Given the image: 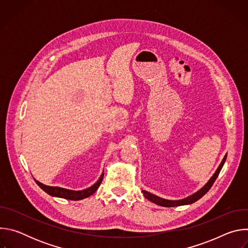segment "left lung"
Here are the masks:
<instances>
[{
	"mask_svg": "<svg viewBox=\"0 0 248 248\" xmlns=\"http://www.w3.org/2000/svg\"><path fill=\"white\" fill-rule=\"evenodd\" d=\"M226 159H227V155L224 157L222 163L220 164L219 168L217 169V170L215 171V173L213 174V176L209 180V182L201 188L199 189L197 192H195L194 194L185 198V199H182V200H168V199H164V198H161L159 196H156L146 190H142L145 198H147L149 201L157 204V205H160V206H163V207H175V206H182V205H187V204H191V203H194L195 201H197L198 199H200L204 194H206L209 189L212 187V186H213V184L215 183L216 179L218 178V175L226 162Z\"/></svg>",
	"mask_w": 248,
	"mask_h": 248,
	"instance_id": "1",
	"label": "left lung"
}]
</instances>
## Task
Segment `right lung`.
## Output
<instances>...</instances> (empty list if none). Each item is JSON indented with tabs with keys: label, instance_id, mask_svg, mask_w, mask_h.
<instances>
[{
	"label": "right lung",
	"instance_id": "1",
	"mask_svg": "<svg viewBox=\"0 0 248 248\" xmlns=\"http://www.w3.org/2000/svg\"><path fill=\"white\" fill-rule=\"evenodd\" d=\"M103 176H104V172L101 174L100 179L96 182V184H94L92 186H90L86 189H83V190H70V189H66V188H62V187H59V186H45V185L41 184L40 182H38L36 180H35V183H36L45 192H47L51 196L64 198L67 200H81V199L89 197L98 189V187L100 186V184L102 183Z\"/></svg>",
	"mask_w": 248,
	"mask_h": 248
}]
</instances>
